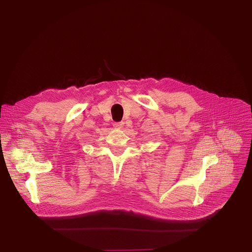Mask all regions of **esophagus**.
<instances>
[{
  "label": "esophagus",
  "instance_id": "34e87169",
  "mask_svg": "<svg viewBox=\"0 0 252 252\" xmlns=\"http://www.w3.org/2000/svg\"><path fill=\"white\" fill-rule=\"evenodd\" d=\"M113 126H114L115 128H123L124 124H123V123H114V124H113Z\"/></svg>",
  "mask_w": 252,
  "mask_h": 252
}]
</instances>
